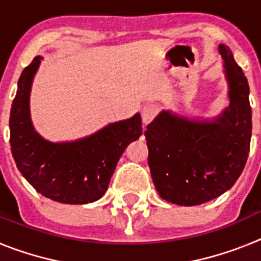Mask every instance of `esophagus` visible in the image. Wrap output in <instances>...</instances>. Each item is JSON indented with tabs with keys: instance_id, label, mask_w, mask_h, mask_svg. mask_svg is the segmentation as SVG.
Returning <instances> with one entry per match:
<instances>
[{
	"instance_id": "esophagus-1",
	"label": "esophagus",
	"mask_w": 261,
	"mask_h": 261,
	"mask_svg": "<svg viewBox=\"0 0 261 261\" xmlns=\"http://www.w3.org/2000/svg\"><path fill=\"white\" fill-rule=\"evenodd\" d=\"M156 114H158V107H156L155 105H145L141 111L142 123H144L145 125L149 124L151 120L156 116Z\"/></svg>"
}]
</instances>
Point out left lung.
<instances>
[{"label":"left lung","mask_w":261,"mask_h":261,"mask_svg":"<svg viewBox=\"0 0 261 261\" xmlns=\"http://www.w3.org/2000/svg\"><path fill=\"white\" fill-rule=\"evenodd\" d=\"M230 106L220 116L190 120L162 111L146 126L149 167L163 200L193 206L230 190L250 151L252 112L250 87L229 47L220 45Z\"/></svg>","instance_id":"8db88e82"}]
</instances>
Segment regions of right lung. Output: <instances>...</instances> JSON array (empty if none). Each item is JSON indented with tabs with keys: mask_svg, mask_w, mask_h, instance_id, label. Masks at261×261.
I'll return each instance as SVG.
<instances>
[{
	"mask_svg": "<svg viewBox=\"0 0 261 261\" xmlns=\"http://www.w3.org/2000/svg\"><path fill=\"white\" fill-rule=\"evenodd\" d=\"M40 60H32L18 81L9 121L11 154L24 179L48 199L62 204L94 202L107 191L126 146L142 135L141 116L108 124L77 141H47L30 117V91Z\"/></svg>",
	"mask_w": 261,
	"mask_h": 261,
	"instance_id": "obj_1",
	"label": "right lung"
}]
</instances>
